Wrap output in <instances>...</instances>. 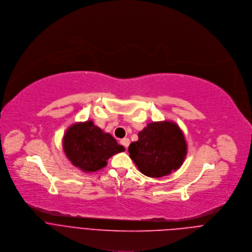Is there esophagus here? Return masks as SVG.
<instances>
[{
	"instance_id": "obj_1",
	"label": "esophagus",
	"mask_w": 252,
	"mask_h": 252,
	"mask_svg": "<svg viewBox=\"0 0 252 252\" xmlns=\"http://www.w3.org/2000/svg\"><path fill=\"white\" fill-rule=\"evenodd\" d=\"M120 143H121V145H123V146L127 149L128 146H129V144H130V140H129L128 138H123V139L120 141Z\"/></svg>"
}]
</instances>
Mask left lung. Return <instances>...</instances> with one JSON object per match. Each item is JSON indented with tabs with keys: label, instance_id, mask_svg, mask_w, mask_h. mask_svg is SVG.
I'll return each mask as SVG.
<instances>
[{
	"label": "left lung",
	"instance_id": "left-lung-1",
	"mask_svg": "<svg viewBox=\"0 0 252 252\" xmlns=\"http://www.w3.org/2000/svg\"><path fill=\"white\" fill-rule=\"evenodd\" d=\"M130 158L147 177L161 178L183 165L188 146L183 131L173 121L151 122L130 144Z\"/></svg>",
	"mask_w": 252,
	"mask_h": 252
}]
</instances>
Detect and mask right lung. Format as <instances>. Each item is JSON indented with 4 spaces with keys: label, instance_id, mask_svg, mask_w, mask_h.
Listing matches in <instances>:
<instances>
[{
    "label": "right lung",
    "instance_id": "add662e5",
    "mask_svg": "<svg viewBox=\"0 0 252 252\" xmlns=\"http://www.w3.org/2000/svg\"><path fill=\"white\" fill-rule=\"evenodd\" d=\"M63 147L71 164L85 173L101 170L109 158L125 151L111 134L94 125L92 120L69 126L64 133Z\"/></svg>",
    "mask_w": 252,
    "mask_h": 252
}]
</instances>
